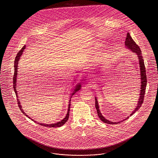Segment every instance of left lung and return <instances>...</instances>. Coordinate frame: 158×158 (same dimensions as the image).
Returning <instances> with one entry per match:
<instances>
[{
	"label": "left lung",
	"instance_id": "1",
	"mask_svg": "<svg viewBox=\"0 0 158 158\" xmlns=\"http://www.w3.org/2000/svg\"><path fill=\"white\" fill-rule=\"evenodd\" d=\"M125 45L127 48H128L130 51H131L135 53L138 57V61H139V72H140L139 75H140V79H141V89H140L141 90H140V94H139V97L138 98V104H137L136 108L133 110V111L130 115V116H131L141 107V105L143 103V97L145 95L147 81V76H146V70H145V65H144L143 57L141 55L142 54L141 51L139 47L136 44V43L133 41V40L132 39V38L130 36L129 32L127 34V37L126 39V42H125ZM95 107H96V109L97 111V114L99 116L100 119L103 123L109 124H118V123L121 122V121H119L118 123L117 122H112V121H110L106 119L101 113L98 102L97 97H95ZM129 118V116L127 117L126 119H124V120L127 119ZM124 120H123V121H124Z\"/></svg>",
	"mask_w": 158,
	"mask_h": 158
}]
</instances>
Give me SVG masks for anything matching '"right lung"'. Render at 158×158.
<instances>
[{"label":"right lung","instance_id":"obj_1","mask_svg":"<svg viewBox=\"0 0 158 158\" xmlns=\"http://www.w3.org/2000/svg\"><path fill=\"white\" fill-rule=\"evenodd\" d=\"M26 48V46L25 45V46H23V48L20 49V51L17 53V56H16V57L15 58V66H14V67H15V75H14V77H13V88H14V90H15V95H16V97H18V95H17V69H18V63H19V61L20 60V58L21 57V56L23 54V51H24V50H25V49ZM81 85L80 84H77L76 86H75V87H74V89H73V92H72V94H71V98H70V100H69V105H68V112H67V114L66 115V116L64 117V118H63L62 120H61L60 121H59V122H58V123H54V124H44V123H39L40 125H41V126H44V127H61V126H62L63 124H64L65 123H66V122H67L68 121V119H69V111H70V107H71V97H72V95H74L75 94V92H77L78 90H80V89H81ZM18 101H19V99H18ZM18 104H19V108L20 109V110L23 112V114H24L25 115H26L27 117H28L29 118H30V119H31V117H29V116L27 115L26 114H25V112H24V110H23V109H22V105L20 104V101H19L18 102ZM31 120H32V121H34V119H31ZM34 122H37V121H34Z\"/></svg>","mask_w":158,"mask_h":158}]
</instances>
